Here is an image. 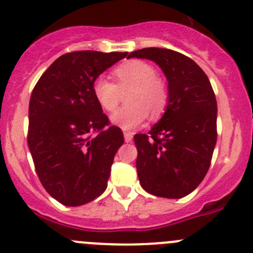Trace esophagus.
I'll list each match as a JSON object with an SVG mask.
<instances>
[{"mask_svg":"<svg viewBox=\"0 0 253 253\" xmlns=\"http://www.w3.org/2000/svg\"><path fill=\"white\" fill-rule=\"evenodd\" d=\"M124 140L126 141V143H130V141L133 140V133H129V131L124 133Z\"/></svg>","mask_w":253,"mask_h":253,"instance_id":"esophagus-1","label":"esophagus"}]
</instances>
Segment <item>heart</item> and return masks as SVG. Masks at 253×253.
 <instances>
[{
  "mask_svg": "<svg viewBox=\"0 0 253 253\" xmlns=\"http://www.w3.org/2000/svg\"><path fill=\"white\" fill-rule=\"evenodd\" d=\"M156 69L144 61H129L114 69L117 83L99 77L93 83V94L98 105L105 112H113L120 102L122 93L130 89L126 103L112 115V123L123 130L139 128L148 118H156L168 104V89L159 79Z\"/></svg>",
  "mask_w": 253,
  "mask_h": 253,
  "instance_id": "obj_1",
  "label": "heart"
}]
</instances>
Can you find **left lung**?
<instances>
[{
    "label": "left lung",
    "mask_w": 253,
    "mask_h": 253,
    "mask_svg": "<svg viewBox=\"0 0 253 253\" xmlns=\"http://www.w3.org/2000/svg\"><path fill=\"white\" fill-rule=\"evenodd\" d=\"M155 62L168 79V105L149 134L134 136L136 171L149 194L180 199L194 191L210 168L217 140V103L205 72L167 48H143L128 58Z\"/></svg>",
    "instance_id": "left-lung-1"
}]
</instances>
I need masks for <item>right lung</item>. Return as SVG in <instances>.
<instances>
[{
    "instance_id": "obj_1",
    "label": "right lung",
    "mask_w": 253,
    "mask_h": 253,
    "mask_svg": "<svg viewBox=\"0 0 253 253\" xmlns=\"http://www.w3.org/2000/svg\"><path fill=\"white\" fill-rule=\"evenodd\" d=\"M126 56L128 52L66 53L33 88L28 148L43 187L63 205H84L107 189L124 136L98 105L93 83Z\"/></svg>"
}]
</instances>
